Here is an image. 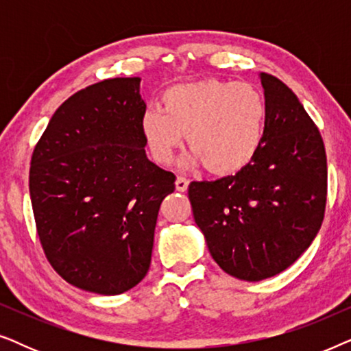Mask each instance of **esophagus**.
I'll return each instance as SVG.
<instances>
[{
	"label": "esophagus",
	"mask_w": 351,
	"mask_h": 351,
	"mask_svg": "<svg viewBox=\"0 0 351 351\" xmlns=\"http://www.w3.org/2000/svg\"><path fill=\"white\" fill-rule=\"evenodd\" d=\"M189 179H185V177H182V176H179L177 177V180H176V189L179 190V191H185L186 189H189Z\"/></svg>",
	"instance_id": "esophagus-1"
}]
</instances>
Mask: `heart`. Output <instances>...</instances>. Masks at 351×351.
I'll return each mask as SVG.
<instances>
[{
	"mask_svg": "<svg viewBox=\"0 0 351 351\" xmlns=\"http://www.w3.org/2000/svg\"><path fill=\"white\" fill-rule=\"evenodd\" d=\"M267 102L251 83L204 80L171 88L161 110L148 108L141 129L153 158L169 165L186 136L191 161L233 174L256 156L265 132Z\"/></svg>",
	"mask_w": 351,
	"mask_h": 351,
	"instance_id": "1",
	"label": "heart"
}]
</instances>
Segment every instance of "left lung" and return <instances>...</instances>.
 <instances>
[{"mask_svg":"<svg viewBox=\"0 0 351 351\" xmlns=\"http://www.w3.org/2000/svg\"><path fill=\"white\" fill-rule=\"evenodd\" d=\"M261 81L267 119L256 156L234 176L189 185L210 256L244 281L275 276L308 249L328 195L326 150L313 119L281 80L261 73Z\"/></svg>","mask_w":351,"mask_h":351,"instance_id":"obj_1","label":"left lung"}]
</instances>
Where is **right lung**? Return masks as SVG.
I'll list each match as a JSON object with an SVG mask.
<instances>
[{
  "label": "right lung",
  "instance_id": "obj_1",
  "mask_svg": "<svg viewBox=\"0 0 351 351\" xmlns=\"http://www.w3.org/2000/svg\"><path fill=\"white\" fill-rule=\"evenodd\" d=\"M141 78L105 80L52 114L32 156L36 232L66 282L102 295L145 278L162 199L176 176L147 158Z\"/></svg>",
  "mask_w": 351,
  "mask_h": 351
}]
</instances>
